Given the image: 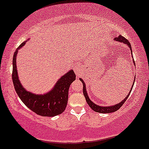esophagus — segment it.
<instances>
[{
  "label": "esophagus",
  "mask_w": 149,
  "mask_h": 149,
  "mask_svg": "<svg viewBox=\"0 0 149 149\" xmlns=\"http://www.w3.org/2000/svg\"><path fill=\"white\" fill-rule=\"evenodd\" d=\"M73 69H74V72L76 74V76H80V75L82 73V70H83V68H82V67L80 65V64H76V65L74 66Z\"/></svg>",
  "instance_id": "1"
}]
</instances>
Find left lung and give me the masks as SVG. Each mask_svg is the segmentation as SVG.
<instances>
[{
  "label": "left lung",
  "instance_id": "8db88e82",
  "mask_svg": "<svg viewBox=\"0 0 149 149\" xmlns=\"http://www.w3.org/2000/svg\"><path fill=\"white\" fill-rule=\"evenodd\" d=\"M114 41H116V42H122L123 44H125V45L128 46V47H129V48H130V51L132 52V48H131V45H130V42H129L127 40L126 38H125V37H123V36L119 35L117 37H114ZM131 54L132 55V53H131ZM132 61H133L134 65L135 66V61H134V59H132ZM80 80L82 82V85H83V94H84V96H85L86 101H87V103L89 105V106L93 110L95 111V112H99V113H103V114L111 113V112H116V110H119L120 107L122 106L123 104L124 103V102L126 101L127 98H128L129 95H130V92H131V91H132V87H133L134 82H135V80H134L133 84H132V87H131V89H130V92H129L128 95H127V96H126V97L123 100V101H121V102H119V103L116 104V105H110V106H101V105H97V104L94 103L92 101H91V99H90V98H89V97L88 96V94H87V89H86V85H85V82L83 81V80H82V78H80Z\"/></svg>",
  "mask_w": 149,
  "mask_h": 149
}]
</instances>
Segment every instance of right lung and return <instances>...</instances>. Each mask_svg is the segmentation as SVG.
I'll return each mask as SVG.
<instances>
[{
    "instance_id": "right-lung-1",
    "label": "right lung",
    "mask_w": 149,
    "mask_h": 149,
    "mask_svg": "<svg viewBox=\"0 0 149 149\" xmlns=\"http://www.w3.org/2000/svg\"><path fill=\"white\" fill-rule=\"evenodd\" d=\"M26 42L27 40L23 42L16 50L12 61V80L17 94L23 103L38 115L51 117L62 114L67 107L69 89L71 84L76 80V74L73 70L68 71L57 80L53 89L46 94H37L26 90L21 83L17 68L18 51Z\"/></svg>"
}]
</instances>
